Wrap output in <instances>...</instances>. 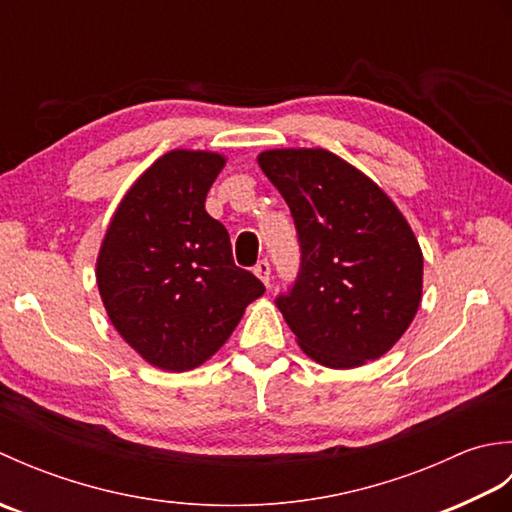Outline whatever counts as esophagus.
Segmentation results:
<instances>
[{
  "label": "esophagus",
  "instance_id": "34e87169",
  "mask_svg": "<svg viewBox=\"0 0 512 512\" xmlns=\"http://www.w3.org/2000/svg\"><path fill=\"white\" fill-rule=\"evenodd\" d=\"M255 275L264 281V284L268 286L270 284V264H268V259H262V262H257V266H255Z\"/></svg>",
  "mask_w": 512,
  "mask_h": 512
}]
</instances>
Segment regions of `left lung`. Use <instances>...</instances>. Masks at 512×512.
Masks as SVG:
<instances>
[{
  "label": "left lung",
  "instance_id": "left-lung-1",
  "mask_svg": "<svg viewBox=\"0 0 512 512\" xmlns=\"http://www.w3.org/2000/svg\"><path fill=\"white\" fill-rule=\"evenodd\" d=\"M295 220L301 266L277 297L314 361L350 369L380 358L416 317L422 250L387 193L328 149L257 156Z\"/></svg>",
  "mask_w": 512,
  "mask_h": 512
}]
</instances>
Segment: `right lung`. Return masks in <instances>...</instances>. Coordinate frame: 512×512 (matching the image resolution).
<instances>
[{
    "instance_id": "obj_1",
    "label": "right lung",
    "mask_w": 512,
    "mask_h": 512,
    "mask_svg": "<svg viewBox=\"0 0 512 512\" xmlns=\"http://www.w3.org/2000/svg\"><path fill=\"white\" fill-rule=\"evenodd\" d=\"M224 165L213 151L173 149L158 158L118 204L96 259L107 317L165 372L211 358L266 292L235 266L226 228L204 209Z\"/></svg>"
}]
</instances>
